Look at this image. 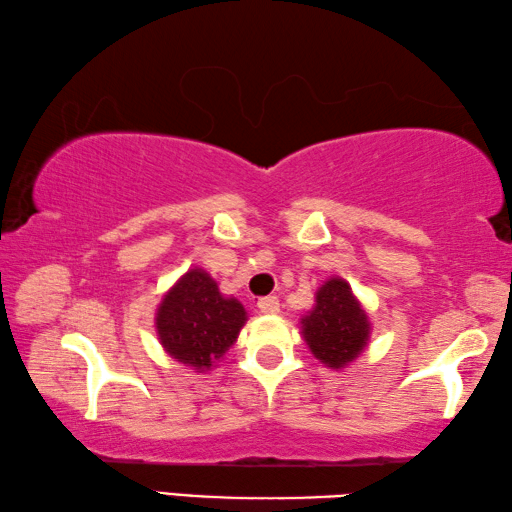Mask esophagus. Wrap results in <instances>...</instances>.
<instances>
[{
  "label": "esophagus",
  "instance_id": "34e87169",
  "mask_svg": "<svg viewBox=\"0 0 512 512\" xmlns=\"http://www.w3.org/2000/svg\"><path fill=\"white\" fill-rule=\"evenodd\" d=\"M257 307L262 314H280V300H277L275 296H268V298H262L257 302Z\"/></svg>",
  "mask_w": 512,
  "mask_h": 512
}]
</instances>
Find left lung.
<instances>
[{"label":"left lung","instance_id":"left-lung-1","mask_svg":"<svg viewBox=\"0 0 512 512\" xmlns=\"http://www.w3.org/2000/svg\"><path fill=\"white\" fill-rule=\"evenodd\" d=\"M300 323L311 354L334 370L350 366L370 339L366 309L341 277H329L316 291L314 309L307 311Z\"/></svg>","mask_w":512,"mask_h":512}]
</instances>
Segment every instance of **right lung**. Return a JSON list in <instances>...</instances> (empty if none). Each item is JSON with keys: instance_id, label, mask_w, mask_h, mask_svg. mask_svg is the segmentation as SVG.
Instances as JSON below:
<instances>
[{"instance_id": "add662e5", "label": "right lung", "mask_w": 512, "mask_h": 512, "mask_svg": "<svg viewBox=\"0 0 512 512\" xmlns=\"http://www.w3.org/2000/svg\"><path fill=\"white\" fill-rule=\"evenodd\" d=\"M246 320L237 298H225L203 268H192L164 293L155 329L171 359L203 372L235 345Z\"/></svg>"}]
</instances>
